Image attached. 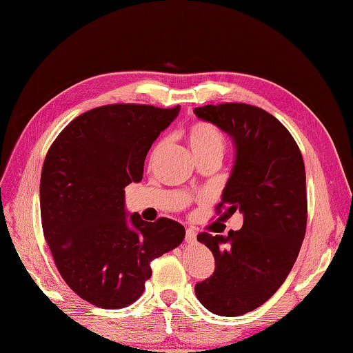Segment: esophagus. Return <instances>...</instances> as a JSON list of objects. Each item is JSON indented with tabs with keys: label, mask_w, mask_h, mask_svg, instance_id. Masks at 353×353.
Listing matches in <instances>:
<instances>
[{
	"label": "esophagus",
	"mask_w": 353,
	"mask_h": 353,
	"mask_svg": "<svg viewBox=\"0 0 353 353\" xmlns=\"http://www.w3.org/2000/svg\"><path fill=\"white\" fill-rule=\"evenodd\" d=\"M185 241L188 244H196L197 243V232L192 228L186 229V235H185Z\"/></svg>",
	"instance_id": "esophagus-1"
}]
</instances>
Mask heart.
<instances>
[{
	"label": "heart",
	"mask_w": 353,
	"mask_h": 353,
	"mask_svg": "<svg viewBox=\"0 0 353 353\" xmlns=\"http://www.w3.org/2000/svg\"><path fill=\"white\" fill-rule=\"evenodd\" d=\"M186 139L196 157L205 154L223 156L224 145H226L223 133L214 124L205 121L194 123L186 132Z\"/></svg>",
	"instance_id": "1"
}]
</instances>
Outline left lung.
<instances>
[{"label": "left lung", "mask_w": 353, "mask_h": 353, "mask_svg": "<svg viewBox=\"0 0 353 353\" xmlns=\"http://www.w3.org/2000/svg\"><path fill=\"white\" fill-rule=\"evenodd\" d=\"M194 114L228 133L235 161L221 194L223 215L243 214L226 236L201 232L215 270L196 285L208 311L236 317L265 303L287 279L306 230V176L301 150L285 125L244 103L206 104Z\"/></svg>", "instance_id": "left-lung-1"}]
</instances>
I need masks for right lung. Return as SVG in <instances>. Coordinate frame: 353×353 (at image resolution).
Returning <instances> with one entry per match:
<instances>
[{
	"label": "right lung",
	"mask_w": 353,
	"mask_h": 353,
	"mask_svg": "<svg viewBox=\"0 0 353 353\" xmlns=\"http://www.w3.org/2000/svg\"><path fill=\"white\" fill-rule=\"evenodd\" d=\"M181 106L95 108L52 142L41 174V219L52 259L68 287L99 308L133 303L152 276L150 262L183 241L170 219L144 221L125 211L124 188L141 182L150 147Z\"/></svg>",
	"instance_id": "obj_1"
}]
</instances>
